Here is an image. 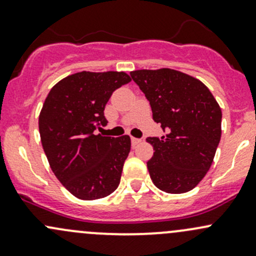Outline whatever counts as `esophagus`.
Here are the masks:
<instances>
[{
  "instance_id": "obj_1",
  "label": "esophagus",
  "mask_w": 256,
  "mask_h": 256,
  "mask_svg": "<svg viewBox=\"0 0 256 256\" xmlns=\"http://www.w3.org/2000/svg\"><path fill=\"white\" fill-rule=\"evenodd\" d=\"M140 142H141V138H131V144H132V146H136V144H138Z\"/></svg>"
}]
</instances>
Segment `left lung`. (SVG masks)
Listing matches in <instances>:
<instances>
[{
	"label": "left lung",
	"mask_w": 256,
	"mask_h": 256,
	"mask_svg": "<svg viewBox=\"0 0 256 256\" xmlns=\"http://www.w3.org/2000/svg\"><path fill=\"white\" fill-rule=\"evenodd\" d=\"M138 85L166 135L147 138L154 154L147 162L150 177L161 190H193L210 168L222 135V110L209 89L174 69L135 70Z\"/></svg>",
	"instance_id": "1"
}]
</instances>
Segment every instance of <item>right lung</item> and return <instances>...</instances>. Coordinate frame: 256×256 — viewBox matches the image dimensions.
I'll list each match as a JSON object with an SVG mask.
<instances>
[{"label":"right lung","mask_w":256,"mask_h":256,"mask_svg":"<svg viewBox=\"0 0 256 256\" xmlns=\"http://www.w3.org/2000/svg\"><path fill=\"white\" fill-rule=\"evenodd\" d=\"M131 78L124 72L73 74L54 85L40 115V134L50 168L73 196L85 200L118 187L131 148L128 135H96L108 120L105 105Z\"/></svg>","instance_id":"1"}]
</instances>
